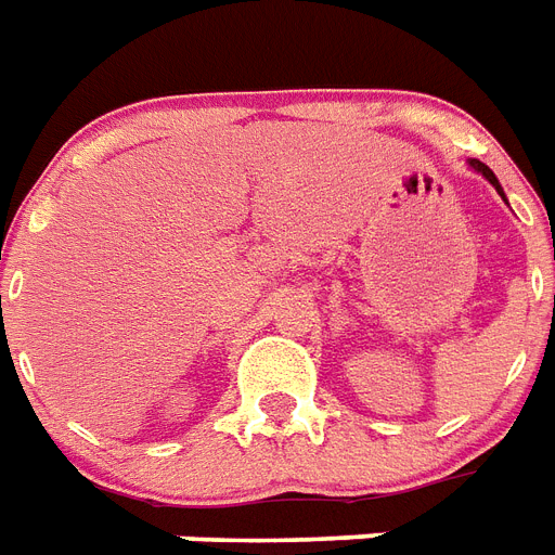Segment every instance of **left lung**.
Returning <instances> with one entry per match:
<instances>
[{
    "label": "left lung",
    "mask_w": 555,
    "mask_h": 555,
    "mask_svg": "<svg viewBox=\"0 0 555 555\" xmlns=\"http://www.w3.org/2000/svg\"><path fill=\"white\" fill-rule=\"evenodd\" d=\"M467 163H469V168H476L478 175L485 177V180H490V183L495 185V192H499V194H502V197H504L502 185H499V180H495V175H493V171H490V168L485 166V163H481V159H467Z\"/></svg>",
    "instance_id": "8db88e82"
}]
</instances>
